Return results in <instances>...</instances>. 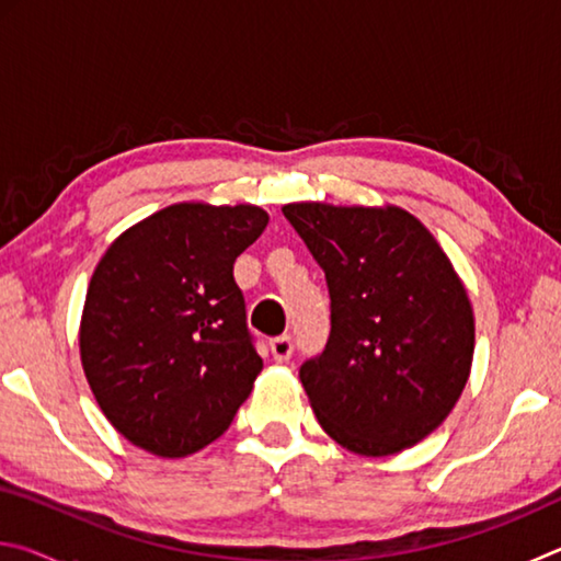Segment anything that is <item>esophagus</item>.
<instances>
[{"label": "esophagus", "mask_w": 561, "mask_h": 561, "mask_svg": "<svg viewBox=\"0 0 561 561\" xmlns=\"http://www.w3.org/2000/svg\"><path fill=\"white\" fill-rule=\"evenodd\" d=\"M270 351H272V356H274V360H277V364H284V360H289L291 354H294L291 336L284 334V336L272 339L270 341Z\"/></svg>", "instance_id": "obj_1"}]
</instances>
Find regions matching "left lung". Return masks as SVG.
I'll use <instances>...</instances> for the list:
<instances>
[{"label": "left lung", "mask_w": 561, "mask_h": 561, "mask_svg": "<svg viewBox=\"0 0 561 561\" xmlns=\"http://www.w3.org/2000/svg\"><path fill=\"white\" fill-rule=\"evenodd\" d=\"M282 213L327 274L331 334L299 368L321 428L368 458L421 443L472 366V307L448 254L401 207L291 203Z\"/></svg>", "instance_id": "1"}]
</instances>
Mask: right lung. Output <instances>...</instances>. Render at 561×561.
Listing matches in <instances>:
<instances>
[{
	"instance_id": "add662e5",
	"label": "right lung",
	"mask_w": 561,
	"mask_h": 561,
	"mask_svg": "<svg viewBox=\"0 0 561 561\" xmlns=\"http://www.w3.org/2000/svg\"><path fill=\"white\" fill-rule=\"evenodd\" d=\"M254 205L180 203L133 225L93 272L81 364L113 428L160 458H185L230 428L262 358L234 260L264 232Z\"/></svg>"
}]
</instances>
